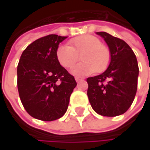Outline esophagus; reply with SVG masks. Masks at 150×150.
I'll use <instances>...</instances> for the list:
<instances>
[{
	"label": "esophagus",
	"instance_id": "esophagus-1",
	"mask_svg": "<svg viewBox=\"0 0 150 150\" xmlns=\"http://www.w3.org/2000/svg\"><path fill=\"white\" fill-rule=\"evenodd\" d=\"M82 80H83L82 77H79V76H76V77H75V81H76L77 82L80 81H82Z\"/></svg>",
	"mask_w": 150,
	"mask_h": 150
}]
</instances>
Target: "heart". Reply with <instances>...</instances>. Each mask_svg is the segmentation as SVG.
I'll list each match as a JSON object with an SVG mask.
<instances>
[{
	"instance_id": "b5f03b06",
	"label": "heart",
	"mask_w": 150,
	"mask_h": 150,
	"mask_svg": "<svg viewBox=\"0 0 150 150\" xmlns=\"http://www.w3.org/2000/svg\"><path fill=\"white\" fill-rule=\"evenodd\" d=\"M69 44V46H59L55 51V56L62 67L70 69L81 55L82 62L71 69L74 75L83 76L96 71L103 72L108 67L111 59L110 50L101 43L97 37L84 35L70 40Z\"/></svg>"
}]
</instances>
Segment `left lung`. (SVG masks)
Listing matches in <instances>:
<instances>
[{
    "label": "left lung",
    "instance_id": "8db88e82",
    "mask_svg": "<svg viewBox=\"0 0 150 150\" xmlns=\"http://www.w3.org/2000/svg\"><path fill=\"white\" fill-rule=\"evenodd\" d=\"M96 34L108 46L111 60L104 73L87 79V95L97 114L113 117L124 114L132 104L137 90L139 68L133 50L123 40L106 32Z\"/></svg>",
    "mask_w": 150,
    "mask_h": 150
}]
</instances>
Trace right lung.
<instances>
[{
	"instance_id": "obj_1",
	"label": "right lung",
	"mask_w": 150,
	"mask_h": 150,
	"mask_svg": "<svg viewBox=\"0 0 150 150\" xmlns=\"http://www.w3.org/2000/svg\"><path fill=\"white\" fill-rule=\"evenodd\" d=\"M67 36L48 35L28 46L17 66L21 102L34 118L51 122L67 111L75 77L58 62L55 51Z\"/></svg>"
}]
</instances>
